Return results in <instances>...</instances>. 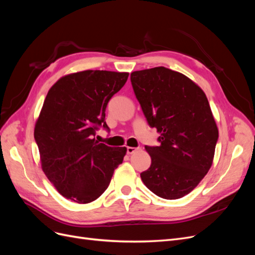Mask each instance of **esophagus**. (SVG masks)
Segmentation results:
<instances>
[{"label":"esophagus","instance_id":"esophagus-1","mask_svg":"<svg viewBox=\"0 0 255 255\" xmlns=\"http://www.w3.org/2000/svg\"><path fill=\"white\" fill-rule=\"evenodd\" d=\"M138 150H139V148H135V146H127L128 154H133V153H135Z\"/></svg>","mask_w":255,"mask_h":255}]
</instances>
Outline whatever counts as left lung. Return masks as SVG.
Returning <instances> with one entry per match:
<instances>
[{"label": "left lung", "instance_id": "obj_1", "mask_svg": "<svg viewBox=\"0 0 255 255\" xmlns=\"http://www.w3.org/2000/svg\"><path fill=\"white\" fill-rule=\"evenodd\" d=\"M135 96L159 145H145L151 166L140 173L153 194L167 199L188 195L213 163L218 128L203 90L165 67L130 73Z\"/></svg>", "mask_w": 255, "mask_h": 255}]
</instances>
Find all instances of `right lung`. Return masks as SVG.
Segmentation results:
<instances>
[{"mask_svg":"<svg viewBox=\"0 0 255 255\" xmlns=\"http://www.w3.org/2000/svg\"><path fill=\"white\" fill-rule=\"evenodd\" d=\"M128 73L87 70L69 74L49 90L34 137L42 170L59 194L76 203L95 201L109 187L127 149L95 139L110 128L105 110L125 86Z\"/></svg>","mask_w":255,"mask_h":255,"instance_id":"1","label":"right lung"}]
</instances>
